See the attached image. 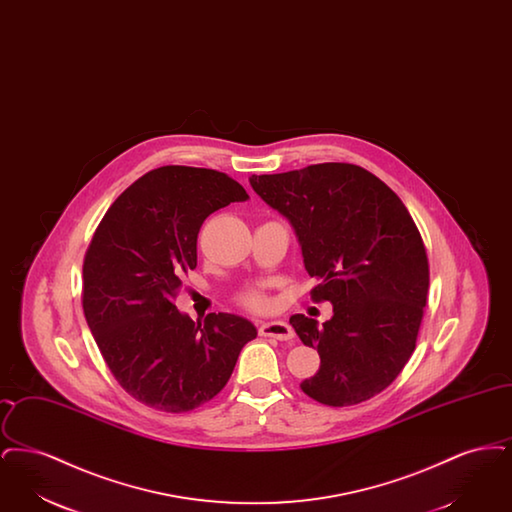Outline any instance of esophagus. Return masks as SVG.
Segmentation results:
<instances>
[{"instance_id":"esophagus-1","label":"esophagus","mask_w":512,"mask_h":512,"mask_svg":"<svg viewBox=\"0 0 512 512\" xmlns=\"http://www.w3.org/2000/svg\"><path fill=\"white\" fill-rule=\"evenodd\" d=\"M259 334L265 338H276L280 341L292 340L295 336L292 326L284 320H270V322H263L259 328Z\"/></svg>"}]
</instances>
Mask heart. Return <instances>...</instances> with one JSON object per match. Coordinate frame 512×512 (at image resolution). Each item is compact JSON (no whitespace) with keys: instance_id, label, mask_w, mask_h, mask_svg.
Segmentation results:
<instances>
[{"instance_id":"obj_1","label":"heart","mask_w":512,"mask_h":512,"mask_svg":"<svg viewBox=\"0 0 512 512\" xmlns=\"http://www.w3.org/2000/svg\"><path fill=\"white\" fill-rule=\"evenodd\" d=\"M238 303L249 311H265L268 299L261 292H244L238 297Z\"/></svg>"}]
</instances>
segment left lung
Segmentation results:
<instances>
[{"label":"left lung","mask_w":512,"mask_h":512,"mask_svg":"<svg viewBox=\"0 0 512 512\" xmlns=\"http://www.w3.org/2000/svg\"><path fill=\"white\" fill-rule=\"evenodd\" d=\"M292 222L313 301H330L322 324L293 315L299 340L320 355L301 390L328 407H349L386 390L409 363L430 286L422 236L397 194L349 163L249 178Z\"/></svg>","instance_id":"8db88e82"}]
</instances>
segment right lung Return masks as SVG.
<instances>
[{"mask_svg": "<svg viewBox=\"0 0 512 512\" xmlns=\"http://www.w3.org/2000/svg\"><path fill=\"white\" fill-rule=\"evenodd\" d=\"M247 199L224 172L159 167L115 199L88 245L84 317L122 390L151 409L188 413L211 401L257 338L245 318L194 322L174 305L182 276L197 267L203 220Z\"/></svg>", "mask_w": 512, "mask_h": 512, "instance_id": "add662e5", "label": "right lung"}]
</instances>
